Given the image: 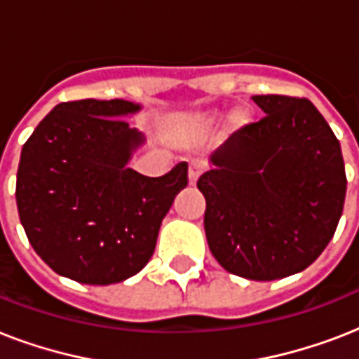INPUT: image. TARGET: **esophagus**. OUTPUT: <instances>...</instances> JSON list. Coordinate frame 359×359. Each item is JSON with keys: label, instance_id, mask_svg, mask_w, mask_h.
Wrapping results in <instances>:
<instances>
[{"label": "esophagus", "instance_id": "1", "mask_svg": "<svg viewBox=\"0 0 359 359\" xmlns=\"http://www.w3.org/2000/svg\"><path fill=\"white\" fill-rule=\"evenodd\" d=\"M203 171H205V163L199 162V160H194L190 162V168H188V179H190V184L194 186L197 182V179L201 177Z\"/></svg>", "mask_w": 359, "mask_h": 359}]
</instances>
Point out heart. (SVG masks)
Segmentation results:
<instances>
[{
	"instance_id": "1",
	"label": "heart",
	"mask_w": 359,
	"mask_h": 359,
	"mask_svg": "<svg viewBox=\"0 0 359 359\" xmlns=\"http://www.w3.org/2000/svg\"><path fill=\"white\" fill-rule=\"evenodd\" d=\"M244 121V115H235V123H242Z\"/></svg>"
}]
</instances>
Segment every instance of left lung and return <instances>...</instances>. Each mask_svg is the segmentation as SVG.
Listing matches in <instances>:
<instances>
[{
    "instance_id": "8db88e82",
    "label": "left lung",
    "mask_w": 359,
    "mask_h": 359,
    "mask_svg": "<svg viewBox=\"0 0 359 359\" xmlns=\"http://www.w3.org/2000/svg\"><path fill=\"white\" fill-rule=\"evenodd\" d=\"M264 111L197 180L208 248L227 272L272 281L306 270L334 236L346 194L341 145L307 98L255 95Z\"/></svg>"
}]
</instances>
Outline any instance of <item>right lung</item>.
I'll return each mask as SVG.
<instances>
[{
  "label": "right lung",
  "mask_w": 359,
  "mask_h": 359,
  "mask_svg": "<svg viewBox=\"0 0 359 359\" xmlns=\"http://www.w3.org/2000/svg\"><path fill=\"white\" fill-rule=\"evenodd\" d=\"M140 109L121 98L57 104L25 141L16 175L20 222L59 276L87 285L135 276L188 184L186 162L163 177L128 168L145 137L124 117Z\"/></svg>",
  "instance_id": "obj_1"
}]
</instances>
